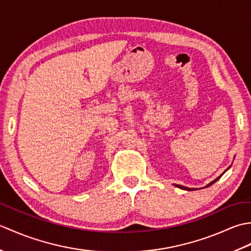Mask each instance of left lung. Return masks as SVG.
I'll use <instances>...</instances> for the list:
<instances>
[{
	"label": "left lung",
	"instance_id": "1",
	"mask_svg": "<svg viewBox=\"0 0 251 251\" xmlns=\"http://www.w3.org/2000/svg\"><path fill=\"white\" fill-rule=\"evenodd\" d=\"M222 176V175H221ZM221 176H220V177H218L216 180H214V181H211V182L209 183V184H207V186H209V185H211L212 183H215L216 182V181L217 180H219L220 178H221ZM176 186H178V188H180V189H182V190H186V191H191V190H194V189H190V188H185V186H182V185H178V184H176ZM207 186H206V188H207Z\"/></svg>",
	"mask_w": 251,
	"mask_h": 251
}]
</instances>
